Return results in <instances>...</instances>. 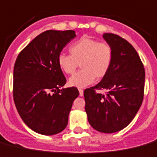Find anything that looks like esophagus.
<instances>
[{
	"instance_id": "esophagus-1",
	"label": "esophagus",
	"mask_w": 157,
	"mask_h": 157,
	"mask_svg": "<svg viewBox=\"0 0 157 157\" xmlns=\"http://www.w3.org/2000/svg\"><path fill=\"white\" fill-rule=\"evenodd\" d=\"M78 91H79V95H80V96H83V90L78 89Z\"/></svg>"
}]
</instances>
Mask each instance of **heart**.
Wrapping results in <instances>:
<instances>
[{
  "mask_svg": "<svg viewBox=\"0 0 157 157\" xmlns=\"http://www.w3.org/2000/svg\"><path fill=\"white\" fill-rule=\"evenodd\" d=\"M71 56L61 54L58 64L63 72L75 73L80 65L82 70L69 78L71 86L83 88L94 82L95 78L101 79L110 69L113 61V50L106 43L90 37H82L69 49Z\"/></svg>",
  "mask_w": 157,
  "mask_h": 157,
  "instance_id": "1",
  "label": "heart"
}]
</instances>
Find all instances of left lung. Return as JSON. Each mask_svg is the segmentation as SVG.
Masks as SVG:
<instances>
[{
  "label": "left lung",
  "instance_id": "8db88e82",
  "mask_svg": "<svg viewBox=\"0 0 157 157\" xmlns=\"http://www.w3.org/2000/svg\"><path fill=\"white\" fill-rule=\"evenodd\" d=\"M112 48L110 69L101 82L84 90L85 110L90 124L98 132L113 133L128 125L136 116L144 98L145 72L134 48L124 39L104 33ZM106 89L105 95L96 89Z\"/></svg>",
  "mask_w": 157,
  "mask_h": 157
}]
</instances>
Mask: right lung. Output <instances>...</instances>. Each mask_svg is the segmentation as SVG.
<instances>
[{
	"mask_svg": "<svg viewBox=\"0 0 157 157\" xmlns=\"http://www.w3.org/2000/svg\"><path fill=\"white\" fill-rule=\"evenodd\" d=\"M76 36L73 30L45 31L18 55L13 70V99L23 121L37 133L62 132L68 123L76 87L61 88L65 76L59 67L63 48Z\"/></svg>",
	"mask_w": 157,
	"mask_h": 157,
	"instance_id": "right-lung-1",
	"label": "right lung"
}]
</instances>
